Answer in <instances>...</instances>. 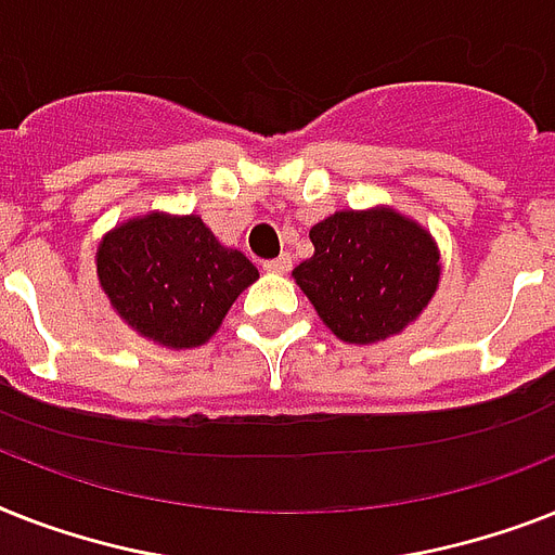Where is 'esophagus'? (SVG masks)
Masks as SVG:
<instances>
[{
  "instance_id": "obj_1",
  "label": "esophagus",
  "mask_w": 555,
  "mask_h": 555,
  "mask_svg": "<svg viewBox=\"0 0 555 555\" xmlns=\"http://www.w3.org/2000/svg\"><path fill=\"white\" fill-rule=\"evenodd\" d=\"M262 268L268 270V273H287V270L293 268V259H291V254H282V256H276V259L264 262Z\"/></svg>"
}]
</instances>
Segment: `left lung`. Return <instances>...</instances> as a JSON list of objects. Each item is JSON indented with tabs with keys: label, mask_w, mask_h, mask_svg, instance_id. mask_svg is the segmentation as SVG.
I'll use <instances>...</instances> for the list:
<instances>
[{
	"label": "left lung",
	"mask_w": 555,
	"mask_h": 555,
	"mask_svg": "<svg viewBox=\"0 0 555 555\" xmlns=\"http://www.w3.org/2000/svg\"><path fill=\"white\" fill-rule=\"evenodd\" d=\"M310 242L313 256L293 268V279L348 345L399 336L439 291L436 238L390 205L336 210L310 228Z\"/></svg>",
	"instance_id": "left-lung-1"
}]
</instances>
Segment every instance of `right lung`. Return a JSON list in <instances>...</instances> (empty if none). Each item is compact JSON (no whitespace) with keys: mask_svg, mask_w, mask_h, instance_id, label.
I'll use <instances>...</instances> for the list:
<instances>
[{"mask_svg":"<svg viewBox=\"0 0 555 555\" xmlns=\"http://www.w3.org/2000/svg\"><path fill=\"white\" fill-rule=\"evenodd\" d=\"M99 287L116 317L168 350L205 345L259 270L222 245L202 216L151 210L107 231L96 247Z\"/></svg>","mask_w":555,"mask_h":555,"instance_id":"add662e5","label":"right lung"}]
</instances>
